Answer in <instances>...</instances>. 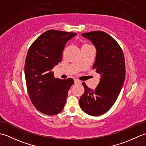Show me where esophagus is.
I'll list each match as a JSON object with an SVG mask.
<instances>
[{"label":"esophagus","mask_w":146,"mask_h":146,"mask_svg":"<svg viewBox=\"0 0 146 146\" xmlns=\"http://www.w3.org/2000/svg\"><path fill=\"white\" fill-rule=\"evenodd\" d=\"M74 83H75V84H78V83H81V82L78 80H74Z\"/></svg>","instance_id":"obj_1"}]
</instances>
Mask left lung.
<instances>
[{
	"instance_id": "8db88e82",
	"label": "left lung",
	"mask_w": 146,
	"mask_h": 146,
	"mask_svg": "<svg viewBox=\"0 0 146 146\" xmlns=\"http://www.w3.org/2000/svg\"><path fill=\"white\" fill-rule=\"evenodd\" d=\"M82 36L95 47L93 68L100 74V78L95 90L82 83L85 92L80 98V106L90 115H101L113 106L122 90L125 77L124 56L117 41L106 33L92 31Z\"/></svg>"
}]
</instances>
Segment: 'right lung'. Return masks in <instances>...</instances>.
<instances>
[{"label":"right lung","instance_id":"obj_1","mask_svg":"<svg viewBox=\"0 0 146 146\" xmlns=\"http://www.w3.org/2000/svg\"><path fill=\"white\" fill-rule=\"evenodd\" d=\"M76 33L49 30L38 37L31 46L25 62L27 92L32 103L48 115L63 110L68 92L74 81L54 78L51 70L62 60L66 42Z\"/></svg>","mask_w":146,"mask_h":146}]
</instances>
